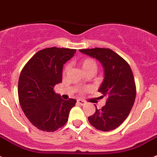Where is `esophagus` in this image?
I'll return each mask as SVG.
<instances>
[{
  "instance_id": "obj_1",
  "label": "esophagus",
  "mask_w": 157,
  "mask_h": 157,
  "mask_svg": "<svg viewBox=\"0 0 157 157\" xmlns=\"http://www.w3.org/2000/svg\"><path fill=\"white\" fill-rule=\"evenodd\" d=\"M77 103H78L79 105H84L86 104L85 101H83V100H81V99L77 100Z\"/></svg>"
}]
</instances>
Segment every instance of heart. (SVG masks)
Listing matches in <instances>:
<instances>
[{"instance_id":"obj_1","label":"heart","mask_w":157,"mask_h":157,"mask_svg":"<svg viewBox=\"0 0 157 157\" xmlns=\"http://www.w3.org/2000/svg\"><path fill=\"white\" fill-rule=\"evenodd\" d=\"M81 66L83 70H84V72H86L87 70H91V69H95L96 70V68H97V64H96L95 61H94V59H91V58H86V59H84L81 61ZM69 67H70V66L66 65L64 69V73H66L69 70Z\"/></svg>"}]
</instances>
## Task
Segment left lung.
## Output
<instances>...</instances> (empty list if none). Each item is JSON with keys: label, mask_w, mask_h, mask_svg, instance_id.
I'll use <instances>...</instances> for the list:
<instances>
[{"label": "left lung", "mask_w": 157, "mask_h": 157, "mask_svg": "<svg viewBox=\"0 0 157 157\" xmlns=\"http://www.w3.org/2000/svg\"><path fill=\"white\" fill-rule=\"evenodd\" d=\"M80 52L98 59L105 70V77L98 92L106 98L105 105L97 109L89 123L96 129L109 131L124 122L131 112L136 97L133 73L121 56L109 48L80 49Z\"/></svg>", "instance_id": "1"}]
</instances>
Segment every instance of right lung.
Returning a JSON list of instances; mask_svg holds the SVG:
<instances>
[{
    "instance_id": "right-lung-1",
    "label": "right lung",
    "mask_w": 157,
    "mask_h": 157,
    "mask_svg": "<svg viewBox=\"0 0 157 157\" xmlns=\"http://www.w3.org/2000/svg\"><path fill=\"white\" fill-rule=\"evenodd\" d=\"M76 49L52 47L37 52L27 62L19 78L21 108L33 126L55 131L64 126L77 100L62 99L54 87L62 82L63 67Z\"/></svg>"
}]
</instances>
